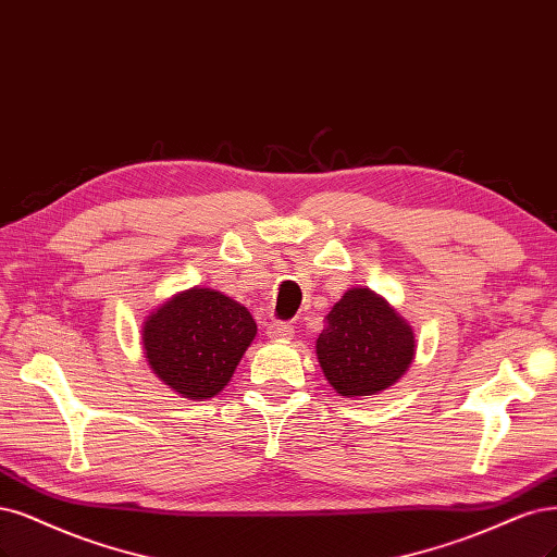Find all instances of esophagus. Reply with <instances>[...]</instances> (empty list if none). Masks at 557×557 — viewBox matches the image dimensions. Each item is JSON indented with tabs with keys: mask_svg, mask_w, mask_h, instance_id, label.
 <instances>
[{
	"mask_svg": "<svg viewBox=\"0 0 557 557\" xmlns=\"http://www.w3.org/2000/svg\"><path fill=\"white\" fill-rule=\"evenodd\" d=\"M267 336L272 341H290L295 336V330L287 322H272L270 327H267Z\"/></svg>",
	"mask_w": 557,
	"mask_h": 557,
	"instance_id": "esophagus-1",
	"label": "esophagus"
}]
</instances>
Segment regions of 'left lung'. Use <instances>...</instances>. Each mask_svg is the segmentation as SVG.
Listing matches in <instances>:
<instances>
[{"instance_id": "8db88e82", "label": "left lung", "mask_w": 557, "mask_h": 557, "mask_svg": "<svg viewBox=\"0 0 557 557\" xmlns=\"http://www.w3.org/2000/svg\"><path fill=\"white\" fill-rule=\"evenodd\" d=\"M324 322L315 357L343 398L375 396L394 387L414 361L412 324L367 285L345 290Z\"/></svg>"}]
</instances>
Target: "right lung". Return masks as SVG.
<instances>
[{
	"mask_svg": "<svg viewBox=\"0 0 557 557\" xmlns=\"http://www.w3.org/2000/svg\"><path fill=\"white\" fill-rule=\"evenodd\" d=\"M258 334L246 306L214 287L172 295L143 322V355L168 389L188 400L219 396Z\"/></svg>",
	"mask_w": 557,
	"mask_h": 557,
	"instance_id": "right-lung-1",
	"label": "right lung"
}]
</instances>
